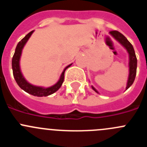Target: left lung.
I'll return each mask as SVG.
<instances>
[{
    "mask_svg": "<svg viewBox=\"0 0 147 147\" xmlns=\"http://www.w3.org/2000/svg\"><path fill=\"white\" fill-rule=\"evenodd\" d=\"M109 34L114 38L116 41H118V42L126 49L127 52L128 53L129 74L128 77H127V84H126V90L133 84V82L135 80L136 75L137 59L136 56L135 51H134V49H133V47L132 46V44L129 42L128 40H127L122 33H120L118 31H116V30H114V31H110ZM91 87H92V90H93L95 92H96L98 94H100L99 92H98V90H97L92 85Z\"/></svg>",
    "mask_w": 147,
    "mask_h": 147,
    "instance_id": "1",
    "label": "left lung"
}]
</instances>
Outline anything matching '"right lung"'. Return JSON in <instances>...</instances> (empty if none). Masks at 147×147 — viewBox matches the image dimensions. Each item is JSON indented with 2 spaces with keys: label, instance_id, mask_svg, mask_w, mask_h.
I'll use <instances>...</instances> for the list:
<instances>
[{
  "label": "right lung",
  "instance_id": "right-lung-1",
  "mask_svg": "<svg viewBox=\"0 0 147 147\" xmlns=\"http://www.w3.org/2000/svg\"><path fill=\"white\" fill-rule=\"evenodd\" d=\"M34 30L30 32L28 34H27L25 37L17 44V47L15 49V52H14V56L12 57V70H13V75L15 79L16 82L19 85V87L28 93L32 95L37 97H46L48 95H50L52 94L55 93V92H57V90L60 88L62 86L64 81V75H65V71L67 68H69L71 66L72 63L68 65V66H66L64 68V70L62 72L61 75H60V78H59L58 81L57 82L55 83L53 85L50 86V87H41V86H37L34 85V84H30L28 82L25 76H23L22 73L21 68H20V59H21L22 53V50H23L24 47L25 46L26 43L29 40L30 38L31 35Z\"/></svg>",
  "mask_w": 147,
  "mask_h": 147
}]
</instances>
